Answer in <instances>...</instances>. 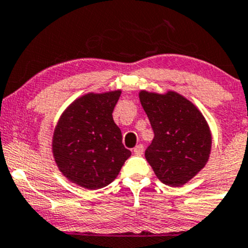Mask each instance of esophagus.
Segmentation results:
<instances>
[{
	"mask_svg": "<svg viewBox=\"0 0 248 248\" xmlns=\"http://www.w3.org/2000/svg\"><path fill=\"white\" fill-rule=\"evenodd\" d=\"M143 151H144L143 144H137V146L134 148V153L136 154V155H142V154H143Z\"/></svg>",
	"mask_w": 248,
	"mask_h": 248,
	"instance_id": "esophagus-1",
	"label": "esophagus"
}]
</instances>
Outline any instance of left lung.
Returning <instances> with one entry per match:
<instances>
[{
  "label": "left lung",
  "instance_id": "1",
  "mask_svg": "<svg viewBox=\"0 0 248 248\" xmlns=\"http://www.w3.org/2000/svg\"><path fill=\"white\" fill-rule=\"evenodd\" d=\"M140 101L154 132L144 156L164 185L181 187L206 165L212 143L210 127L202 112L175 92L142 90Z\"/></svg>",
  "mask_w": 248,
  "mask_h": 248
}]
</instances>
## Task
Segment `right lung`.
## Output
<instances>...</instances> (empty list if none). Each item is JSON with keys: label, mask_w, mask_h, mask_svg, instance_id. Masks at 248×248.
Wrapping results in <instances>:
<instances>
[{"label": "right lung", "mask_w": 248, "mask_h": 248, "mask_svg": "<svg viewBox=\"0 0 248 248\" xmlns=\"http://www.w3.org/2000/svg\"><path fill=\"white\" fill-rule=\"evenodd\" d=\"M121 94L90 93L72 102L59 119L53 136L55 163L80 187L93 190L108 186L131 155L112 117Z\"/></svg>", "instance_id": "add662e5"}]
</instances>
